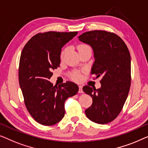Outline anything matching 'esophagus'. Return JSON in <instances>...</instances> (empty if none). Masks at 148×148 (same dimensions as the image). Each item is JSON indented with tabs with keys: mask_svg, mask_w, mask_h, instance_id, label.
Wrapping results in <instances>:
<instances>
[{
	"mask_svg": "<svg viewBox=\"0 0 148 148\" xmlns=\"http://www.w3.org/2000/svg\"><path fill=\"white\" fill-rule=\"evenodd\" d=\"M78 88H79V90H78V92L79 93H82L83 92V90H82V86H78Z\"/></svg>",
	"mask_w": 148,
	"mask_h": 148,
	"instance_id": "34e87169",
	"label": "esophagus"
}]
</instances>
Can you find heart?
Here are the masks:
<instances>
[{
  "label": "heart",
  "mask_w": 148,
  "mask_h": 148,
  "mask_svg": "<svg viewBox=\"0 0 148 148\" xmlns=\"http://www.w3.org/2000/svg\"><path fill=\"white\" fill-rule=\"evenodd\" d=\"M86 47H89V46L86 44H80V45H78L77 49H78V50L79 51L80 50H81V49L86 48ZM66 51V48L63 49L62 50L61 53H60V58H61V59H62V58H64V55H65ZM70 77H71V78L72 79V80L74 81H77V82H78V81H80L81 80V75L78 72H72V73L70 74Z\"/></svg>",
  "instance_id": "obj_1"
}]
</instances>
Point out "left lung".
Wrapping results in <instances>:
<instances>
[{
  "mask_svg": "<svg viewBox=\"0 0 148 148\" xmlns=\"http://www.w3.org/2000/svg\"><path fill=\"white\" fill-rule=\"evenodd\" d=\"M79 40L89 44L95 61L92 74L101 76V87L84 86L82 90L92 99L85 114L92 122L107 124L119 115L123 107L131 86V56L123 40L114 33L95 30L85 32Z\"/></svg>",
  "mask_w": 148,
  "mask_h": 148,
  "instance_id": "left-lung-1",
  "label": "left lung"
}]
</instances>
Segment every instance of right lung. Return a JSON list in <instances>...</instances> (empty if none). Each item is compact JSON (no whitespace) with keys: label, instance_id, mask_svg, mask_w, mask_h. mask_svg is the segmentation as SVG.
<instances>
[{"label":"right lung","instance_id":"right-lung-1","mask_svg":"<svg viewBox=\"0 0 148 148\" xmlns=\"http://www.w3.org/2000/svg\"><path fill=\"white\" fill-rule=\"evenodd\" d=\"M78 32L39 33L25 45L21 55L18 81L25 107L32 117L43 125L60 122L65 114L64 103L78 92L72 82L53 86L51 71L60 66L62 47Z\"/></svg>","mask_w":148,"mask_h":148}]
</instances>
